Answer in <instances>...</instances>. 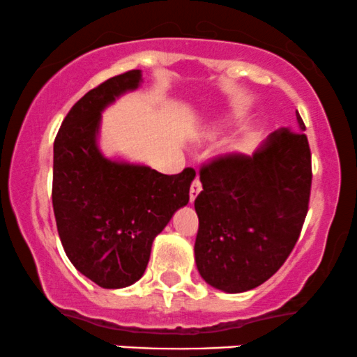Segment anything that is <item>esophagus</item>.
Returning a JSON list of instances; mask_svg holds the SVG:
<instances>
[{
  "label": "esophagus",
  "mask_w": 357,
  "mask_h": 357,
  "mask_svg": "<svg viewBox=\"0 0 357 357\" xmlns=\"http://www.w3.org/2000/svg\"><path fill=\"white\" fill-rule=\"evenodd\" d=\"M201 189H202V184H201L199 179L196 178L191 184V189H189V199H191V202H194V199H196L197 194L201 192Z\"/></svg>",
  "instance_id": "esophagus-1"
}]
</instances>
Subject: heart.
<instances>
[{
    "mask_svg": "<svg viewBox=\"0 0 357 357\" xmlns=\"http://www.w3.org/2000/svg\"><path fill=\"white\" fill-rule=\"evenodd\" d=\"M252 142H254V135H245V137H242L236 145H234V151H238V153L249 151L252 146Z\"/></svg>",
    "mask_w": 357,
    "mask_h": 357,
    "instance_id": "obj_1",
    "label": "heart"
}]
</instances>
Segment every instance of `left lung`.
<instances>
[{
	"label": "left lung",
	"instance_id": "8db88e82",
	"mask_svg": "<svg viewBox=\"0 0 357 357\" xmlns=\"http://www.w3.org/2000/svg\"><path fill=\"white\" fill-rule=\"evenodd\" d=\"M280 128L252 156L225 155L201 168L194 201L201 277L225 293L261 285L285 264L308 212L311 153L305 123Z\"/></svg>",
	"mask_w": 357,
	"mask_h": 357
}]
</instances>
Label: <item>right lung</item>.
Masks as SVG:
<instances>
[{
	"instance_id": "add662e5",
	"label": "right lung",
	"mask_w": 357,
	"mask_h": 357,
	"mask_svg": "<svg viewBox=\"0 0 357 357\" xmlns=\"http://www.w3.org/2000/svg\"><path fill=\"white\" fill-rule=\"evenodd\" d=\"M139 84L142 70H128L92 89L70 108L54 139L59 237L72 265L102 288H125L143 277L153 241L188 204L196 176L192 168L168 176L102 155V112Z\"/></svg>"
}]
</instances>
